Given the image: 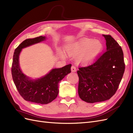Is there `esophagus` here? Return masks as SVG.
I'll return each mask as SVG.
<instances>
[{
    "label": "esophagus",
    "instance_id": "34e87169",
    "mask_svg": "<svg viewBox=\"0 0 133 133\" xmlns=\"http://www.w3.org/2000/svg\"><path fill=\"white\" fill-rule=\"evenodd\" d=\"M71 72H76V68L74 66H72L71 68Z\"/></svg>",
    "mask_w": 133,
    "mask_h": 133
}]
</instances>
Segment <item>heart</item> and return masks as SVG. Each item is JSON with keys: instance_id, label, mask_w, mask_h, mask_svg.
I'll use <instances>...</instances> for the list:
<instances>
[{"instance_id": "b5f03b06", "label": "heart", "mask_w": 133, "mask_h": 133, "mask_svg": "<svg viewBox=\"0 0 133 133\" xmlns=\"http://www.w3.org/2000/svg\"><path fill=\"white\" fill-rule=\"evenodd\" d=\"M104 44L99 40L84 38L66 47V52L71 57H76L78 64L82 65H89L96 62L102 54ZM60 57H65L64 52L58 50Z\"/></svg>"}]
</instances>
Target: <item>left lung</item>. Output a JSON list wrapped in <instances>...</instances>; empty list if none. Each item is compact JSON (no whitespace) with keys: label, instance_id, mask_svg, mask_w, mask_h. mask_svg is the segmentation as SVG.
I'll list each match as a JSON object with an SVG mask.
<instances>
[{"label":"left lung","instance_id":"obj_1","mask_svg":"<svg viewBox=\"0 0 133 133\" xmlns=\"http://www.w3.org/2000/svg\"><path fill=\"white\" fill-rule=\"evenodd\" d=\"M107 51L92 65L79 68L78 94L89 103L105 101L117 90L125 70L121 46L109 35H103Z\"/></svg>","mask_w":133,"mask_h":133}]
</instances>
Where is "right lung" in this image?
<instances>
[{
  "label": "right lung",
  "instance_id": "obj_1",
  "mask_svg": "<svg viewBox=\"0 0 133 133\" xmlns=\"http://www.w3.org/2000/svg\"><path fill=\"white\" fill-rule=\"evenodd\" d=\"M46 37L40 36L33 39H27L16 48L11 67L13 80L19 94L26 101L46 104L57 97L58 83L69 74L71 64L61 68H54L49 73L37 79H31L23 73L19 65V55L23 48L45 41Z\"/></svg>",
  "mask_w": 133,
  "mask_h": 133
}]
</instances>
